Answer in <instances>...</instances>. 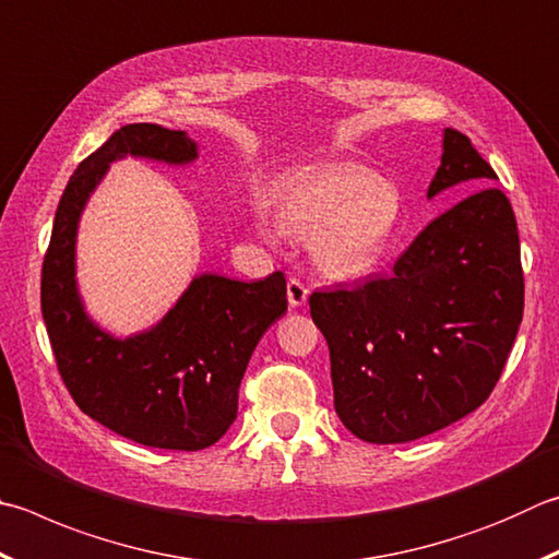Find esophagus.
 Instances as JSON below:
<instances>
[{
    "instance_id": "obj_1",
    "label": "esophagus",
    "mask_w": 559,
    "mask_h": 559,
    "mask_svg": "<svg viewBox=\"0 0 559 559\" xmlns=\"http://www.w3.org/2000/svg\"><path fill=\"white\" fill-rule=\"evenodd\" d=\"M286 290H288V302H290V308H300V306H306L308 302V296H310V290H308V286L302 281H298V278H290L288 281V286H286Z\"/></svg>"
}]
</instances>
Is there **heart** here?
I'll use <instances>...</instances> for the list:
<instances>
[{
  "instance_id": "obj_1",
  "label": "heart",
  "mask_w": 559,
  "mask_h": 559,
  "mask_svg": "<svg viewBox=\"0 0 559 559\" xmlns=\"http://www.w3.org/2000/svg\"><path fill=\"white\" fill-rule=\"evenodd\" d=\"M401 217L395 190L357 166H330L293 180L278 195L281 227L310 245L322 269L369 266L389 247Z\"/></svg>"
}]
</instances>
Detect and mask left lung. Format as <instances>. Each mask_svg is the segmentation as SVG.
Returning a JSON list of instances; mask_svg holds the SVG:
<instances>
[{
  "instance_id": "1",
  "label": "left lung",
  "mask_w": 559,
  "mask_h": 559,
  "mask_svg": "<svg viewBox=\"0 0 559 559\" xmlns=\"http://www.w3.org/2000/svg\"><path fill=\"white\" fill-rule=\"evenodd\" d=\"M493 168L444 129L428 198L480 190L432 219L383 278L312 293L334 411L364 442H411L489 399L523 320L521 241Z\"/></svg>"
}]
</instances>
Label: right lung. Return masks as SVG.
I'll return each mask as SVG.
<instances>
[{
  "label": "right lung",
  "mask_w": 559,
  "mask_h": 559,
  "mask_svg": "<svg viewBox=\"0 0 559 559\" xmlns=\"http://www.w3.org/2000/svg\"><path fill=\"white\" fill-rule=\"evenodd\" d=\"M151 158L186 166L198 144L158 124L117 129L70 176L40 271V312L66 389L78 408L146 448L198 452L237 418L239 383L273 322L288 310L286 278L235 281L202 273L154 328L111 337L85 312L75 281L80 215L109 164Z\"/></svg>",
  "instance_id": "right-lung-1"
}]
</instances>
